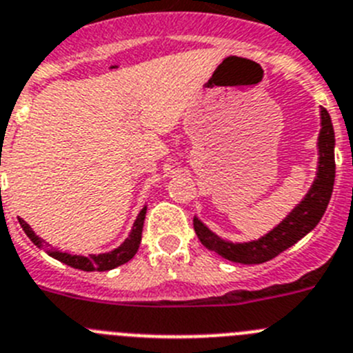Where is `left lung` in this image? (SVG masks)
Masks as SVG:
<instances>
[{"label":"left lung","mask_w":353,"mask_h":353,"mask_svg":"<svg viewBox=\"0 0 353 353\" xmlns=\"http://www.w3.org/2000/svg\"><path fill=\"white\" fill-rule=\"evenodd\" d=\"M320 119H322L320 121L322 129L319 134V170H316L315 182L305 199L273 231L248 243H231L222 240L215 232L210 231L198 216H194V231L208 250L222 255L232 263L261 264L292 247L319 224L331 199L336 173L334 129L327 110L320 108Z\"/></svg>","instance_id":"left-lung-1"}]
</instances>
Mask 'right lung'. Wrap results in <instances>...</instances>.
<instances>
[{"label": "right lung", "instance_id": "1", "mask_svg": "<svg viewBox=\"0 0 353 353\" xmlns=\"http://www.w3.org/2000/svg\"><path fill=\"white\" fill-rule=\"evenodd\" d=\"M145 213H147V206L138 213L137 221H134V225H132V231L129 234L128 240L121 245L119 248L112 252H106V254H98V255H89V257H83V255H71L66 254V252H54L47 250V254L50 257L57 259L61 263L68 264V266L75 268V270L82 271H108L113 270V268L121 266V264H125L128 261H131L134 257V254L140 248L141 241V231H143V222H145ZM21 222V228L24 229V232L28 234V238L37 245L38 248H43L45 241L41 238H38L34 234V231L29 228V224H26L22 219H19Z\"/></svg>", "mask_w": 353, "mask_h": 353}]
</instances>
